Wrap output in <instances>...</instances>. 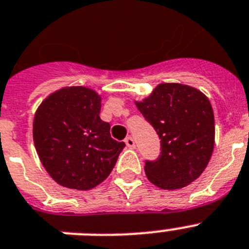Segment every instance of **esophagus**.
<instances>
[{
	"label": "esophagus",
	"mask_w": 249,
	"mask_h": 249,
	"mask_svg": "<svg viewBox=\"0 0 249 249\" xmlns=\"http://www.w3.org/2000/svg\"><path fill=\"white\" fill-rule=\"evenodd\" d=\"M124 142H126L127 147H129V148H135V147H136L135 140H133L132 137H126V140H124Z\"/></svg>",
	"instance_id": "1"
}]
</instances>
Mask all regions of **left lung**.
I'll return each instance as SVG.
<instances>
[{
  "label": "left lung",
  "mask_w": 249,
  "mask_h": 249,
  "mask_svg": "<svg viewBox=\"0 0 249 249\" xmlns=\"http://www.w3.org/2000/svg\"><path fill=\"white\" fill-rule=\"evenodd\" d=\"M136 106L160 139L159 157L145 161L148 180L167 190L196 180L214 148L215 127L209 99L191 87L163 83Z\"/></svg>",
  "instance_id": "obj_1"
}]
</instances>
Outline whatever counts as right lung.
<instances>
[{"label": "right lung", "mask_w": 249, "mask_h": 249, "mask_svg": "<svg viewBox=\"0 0 249 249\" xmlns=\"http://www.w3.org/2000/svg\"><path fill=\"white\" fill-rule=\"evenodd\" d=\"M99 113V95L84 87L53 93L36 112V151L49 175L61 186L76 190L97 186L107 179L126 146L110 137V124Z\"/></svg>", "instance_id": "obj_1"}]
</instances>
